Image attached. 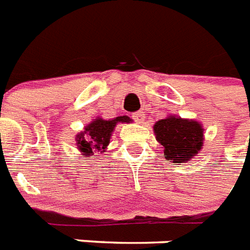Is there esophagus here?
Wrapping results in <instances>:
<instances>
[{"instance_id":"1","label":"esophagus","mask_w":250,"mask_h":250,"mask_svg":"<svg viewBox=\"0 0 250 250\" xmlns=\"http://www.w3.org/2000/svg\"><path fill=\"white\" fill-rule=\"evenodd\" d=\"M133 119H134V121H137V123L139 124L145 123V120H146L145 112H143V111H138V112L133 113Z\"/></svg>"}]
</instances>
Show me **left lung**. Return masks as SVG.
I'll use <instances>...</instances> for the list:
<instances>
[{
  "label": "left lung",
  "instance_id": "left-lung-1",
  "mask_svg": "<svg viewBox=\"0 0 250 250\" xmlns=\"http://www.w3.org/2000/svg\"><path fill=\"white\" fill-rule=\"evenodd\" d=\"M156 141L164 147V157L173 163H188L204 146V127L199 121L170 115L153 125Z\"/></svg>",
  "mask_w": 250,
  "mask_h": 250
}]
</instances>
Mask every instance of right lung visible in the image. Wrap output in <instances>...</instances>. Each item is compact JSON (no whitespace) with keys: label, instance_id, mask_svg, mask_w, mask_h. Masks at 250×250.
Listing matches in <instances>:
<instances>
[{"label":"right lung","instance_id":"1","mask_svg":"<svg viewBox=\"0 0 250 250\" xmlns=\"http://www.w3.org/2000/svg\"><path fill=\"white\" fill-rule=\"evenodd\" d=\"M119 123L130 124L133 123V120L127 116H119L116 119L109 120L102 117L94 119L83 127V131H80L75 137L77 149L85 157H90L94 152H104L111 142L116 125Z\"/></svg>","mask_w":250,"mask_h":250}]
</instances>
